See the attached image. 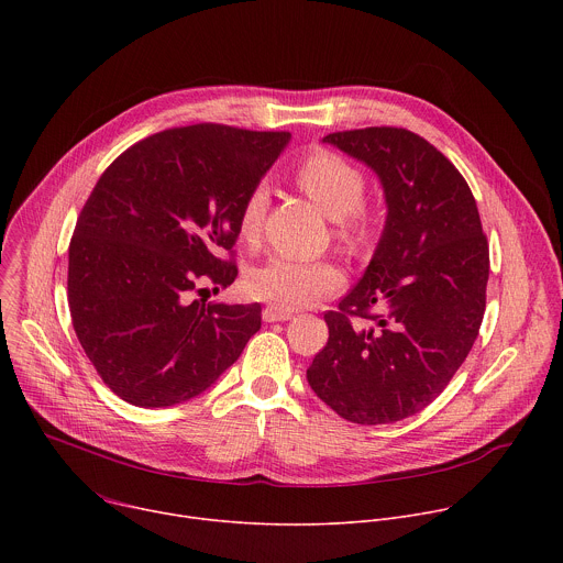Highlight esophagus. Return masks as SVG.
I'll use <instances>...</instances> for the list:
<instances>
[{"mask_svg": "<svg viewBox=\"0 0 563 563\" xmlns=\"http://www.w3.org/2000/svg\"><path fill=\"white\" fill-rule=\"evenodd\" d=\"M294 313L289 309H280V307H274V305H267L263 309V320L265 323H278V320H289Z\"/></svg>", "mask_w": 563, "mask_h": 563, "instance_id": "esophagus-1", "label": "esophagus"}]
</instances>
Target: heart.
Segmentation results:
<instances>
[{
    "label": "heart",
    "mask_w": 563,
    "mask_h": 563,
    "mask_svg": "<svg viewBox=\"0 0 563 563\" xmlns=\"http://www.w3.org/2000/svg\"><path fill=\"white\" fill-rule=\"evenodd\" d=\"M296 187L330 220L336 222L339 243L358 250L369 235L374 220L363 207L367 180L365 174L343 155L316 148L294 172ZM267 211V194L254 187L238 211V235L254 243L261 233ZM245 287L256 300L280 309H298L316 302L343 287L341 269L330 261H302L291 256H274L247 274Z\"/></svg>",
    "instance_id": "1"
}]
</instances>
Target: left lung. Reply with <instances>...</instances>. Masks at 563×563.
I'll list each match as a JSON object with an SVG mask.
<instances>
[{"label": "left lung", "instance_id": "1", "mask_svg": "<svg viewBox=\"0 0 563 563\" xmlns=\"http://www.w3.org/2000/svg\"><path fill=\"white\" fill-rule=\"evenodd\" d=\"M380 180L387 218L358 285L325 313L328 345L307 380L358 426L408 419L445 389L486 311L488 240L474 196L450 159L396 126L323 137Z\"/></svg>", "mask_w": 563, "mask_h": 563}]
</instances>
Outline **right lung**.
Wrapping results in <instances>:
<instances>
[{
  "label": "right lung",
  "mask_w": 563,
  "mask_h": 563,
  "mask_svg": "<svg viewBox=\"0 0 563 563\" xmlns=\"http://www.w3.org/2000/svg\"><path fill=\"white\" fill-rule=\"evenodd\" d=\"M287 131L191 124L153 133L100 176L68 245V307L100 378L137 408L211 387L261 330V305L207 302L238 267V211Z\"/></svg>",
  "instance_id": "1"
}]
</instances>
